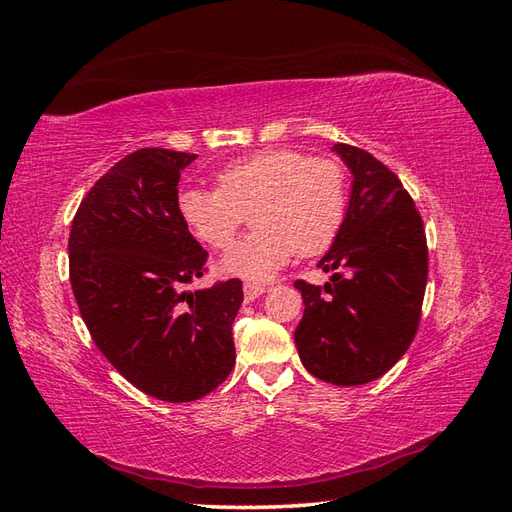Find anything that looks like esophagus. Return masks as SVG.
Here are the masks:
<instances>
[{
  "mask_svg": "<svg viewBox=\"0 0 512 512\" xmlns=\"http://www.w3.org/2000/svg\"><path fill=\"white\" fill-rule=\"evenodd\" d=\"M242 289H244L246 302H253V300H257L261 294H266L268 285H261V283H244Z\"/></svg>",
  "mask_w": 512,
  "mask_h": 512,
  "instance_id": "1",
  "label": "esophagus"
}]
</instances>
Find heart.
Returning a JSON list of instances; mask_svg holds the SVG:
<instances>
[{"mask_svg": "<svg viewBox=\"0 0 512 512\" xmlns=\"http://www.w3.org/2000/svg\"><path fill=\"white\" fill-rule=\"evenodd\" d=\"M216 182L218 191L188 188L178 210L193 236L214 251H227L255 210L257 229L221 259L225 274L246 281H270L296 253H324L345 221V171L332 158L264 150L225 165Z\"/></svg>", "mask_w": 512, "mask_h": 512, "instance_id": "heart-1", "label": "heart"}]
</instances>
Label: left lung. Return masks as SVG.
<instances>
[{"mask_svg":"<svg viewBox=\"0 0 512 512\" xmlns=\"http://www.w3.org/2000/svg\"><path fill=\"white\" fill-rule=\"evenodd\" d=\"M352 173L345 221L319 268L324 287L296 281L304 315L294 332L304 369L334 386L382 377L412 345L429 253L422 218L401 180L347 143L332 148Z\"/></svg>","mask_w":512,"mask_h":512,"instance_id":"left-lung-1","label":"left lung"}]
</instances>
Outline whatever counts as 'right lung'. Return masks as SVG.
I'll return each mask as SVG.
<instances>
[{
  "label": "right lung",
  "mask_w": 512,
  "mask_h": 512,
  "mask_svg": "<svg viewBox=\"0 0 512 512\" xmlns=\"http://www.w3.org/2000/svg\"><path fill=\"white\" fill-rule=\"evenodd\" d=\"M197 154L143 148L90 188L70 227V285L96 347L154 399L188 403L236 364L231 324L242 281L184 289L208 253L178 210L180 171Z\"/></svg>",
  "instance_id": "1"
}]
</instances>
